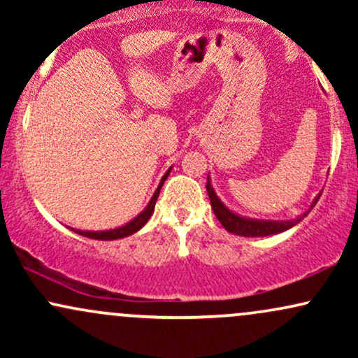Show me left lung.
<instances>
[{
  "label": "left lung",
  "instance_id": "left-lung-1",
  "mask_svg": "<svg viewBox=\"0 0 358 358\" xmlns=\"http://www.w3.org/2000/svg\"><path fill=\"white\" fill-rule=\"evenodd\" d=\"M207 192L208 196H210V205L212 210L215 213V217L219 219V222L224 225V229L227 232L236 234V236H244V237H266V236H273V234H279L285 232L287 229H291L293 225H296L298 222L303 220V217H306L310 210L303 213L301 217L294 220H254V219H245V217L237 215L232 210H229L224 203L220 202L219 196L215 195L213 192L212 185H210V178H207ZM320 195L316 196L315 202L311 203V208L315 207L316 202H318Z\"/></svg>",
  "mask_w": 358,
  "mask_h": 358
}]
</instances>
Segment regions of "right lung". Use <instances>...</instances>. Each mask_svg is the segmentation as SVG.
Listing matches in <instances>:
<instances>
[{
    "instance_id": "obj_1",
    "label": "right lung",
    "mask_w": 358,
    "mask_h": 358,
    "mask_svg": "<svg viewBox=\"0 0 358 358\" xmlns=\"http://www.w3.org/2000/svg\"><path fill=\"white\" fill-rule=\"evenodd\" d=\"M168 175H170V170L166 171L165 175H163L162 182H159L158 188H156L155 195L151 196L150 203H148V207L143 210L136 219H133L131 222H127L126 225H122V227L119 229H113V231H97V232H90V231H72L77 232L79 236H84V237H89V239H97V241H114V239H122V237H127L131 236V234L138 232L139 229L143 227V225L146 224L148 220H150V217L153 215V210H155V203L156 200H158V195H159V190H162L163 183H165V180L168 178Z\"/></svg>"
}]
</instances>
